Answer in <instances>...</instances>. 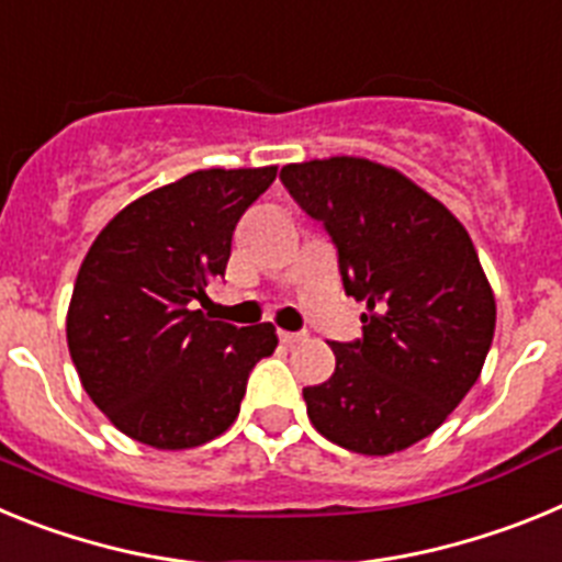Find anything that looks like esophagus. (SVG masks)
Masks as SVG:
<instances>
[{
	"label": "esophagus",
	"mask_w": 562,
	"mask_h": 562,
	"mask_svg": "<svg viewBox=\"0 0 562 562\" xmlns=\"http://www.w3.org/2000/svg\"><path fill=\"white\" fill-rule=\"evenodd\" d=\"M306 337V331H278V340L284 342V346H295V342H301Z\"/></svg>",
	"instance_id": "obj_1"
}]
</instances>
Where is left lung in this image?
<instances>
[{
    "mask_svg": "<svg viewBox=\"0 0 562 562\" xmlns=\"http://www.w3.org/2000/svg\"><path fill=\"white\" fill-rule=\"evenodd\" d=\"M281 182L324 222L362 340L331 342L335 374L304 389L315 430L360 456L434 434L484 369L495 295L473 238L405 173L366 157L290 162Z\"/></svg>",
    "mask_w": 562,
    "mask_h": 562,
    "instance_id": "obj_1",
    "label": "left lung"
}]
</instances>
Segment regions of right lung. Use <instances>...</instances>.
Here are the masks:
<instances>
[{
	"mask_svg": "<svg viewBox=\"0 0 562 562\" xmlns=\"http://www.w3.org/2000/svg\"><path fill=\"white\" fill-rule=\"evenodd\" d=\"M278 166L202 168L128 202L92 241L67 310L83 391L128 439L200 448L238 416L247 376L276 326L236 329L193 301L225 276L236 222Z\"/></svg>",
	"mask_w": 562,
	"mask_h": 562,
	"instance_id": "obj_1",
	"label": "right lung"
}]
</instances>
